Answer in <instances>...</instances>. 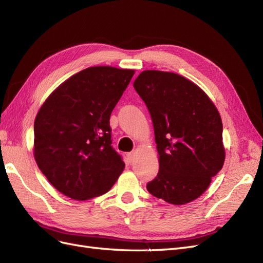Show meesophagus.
<instances>
[{
	"mask_svg": "<svg viewBox=\"0 0 263 263\" xmlns=\"http://www.w3.org/2000/svg\"><path fill=\"white\" fill-rule=\"evenodd\" d=\"M135 156H136V153H129L128 155H127V158H128L129 162H133L134 159H135Z\"/></svg>",
	"mask_w": 263,
	"mask_h": 263,
	"instance_id": "1",
	"label": "esophagus"
}]
</instances>
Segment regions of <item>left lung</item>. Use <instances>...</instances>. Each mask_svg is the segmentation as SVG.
<instances>
[{
    "label": "left lung",
    "mask_w": 263,
    "mask_h": 263,
    "mask_svg": "<svg viewBox=\"0 0 263 263\" xmlns=\"http://www.w3.org/2000/svg\"><path fill=\"white\" fill-rule=\"evenodd\" d=\"M134 87L150 113L159 155L148 192L173 205L196 200L225 161L216 106L200 86L166 71H142Z\"/></svg>",
    "instance_id": "8db88e82"
}]
</instances>
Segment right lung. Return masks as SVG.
I'll use <instances>...</instances> for the list:
<instances>
[{"instance_id":"1","label":"right lung","mask_w":263,"mask_h":263,"mask_svg":"<svg viewBox=\"0 0 263 263\" xmlns=\"http://www.w3.org/2000/svg\"><path fill=\"white\" fill-rule=\"evenodd\" d=\"M135 70L90 67L61 83L34 123L38 168L60 193L86 201L110 190L125 163L110 146L109 117Z\"/></svg>"}]
</instances>
